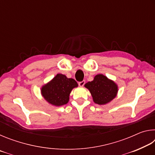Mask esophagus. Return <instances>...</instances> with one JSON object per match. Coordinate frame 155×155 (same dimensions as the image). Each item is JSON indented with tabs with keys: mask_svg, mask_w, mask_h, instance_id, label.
Segmentation results:
<instances>
[{
	"mask_svg": "<svg viewBox=\"0 0 155 155\" xmlns=\"http://www.w3.org/2000/svg\"><path fill=\"white\" fill-rule=\"evenodd\" d=\"M85 81H81V82L78 83V85L80 86V87H83V86L85 85Z\"/></svg>",
	"mask_w": 155,
	"mask_h": 155,
	"instance_id": "1",
	"label": "esophagus"
}]
</instances>
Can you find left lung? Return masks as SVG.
<instances>
[{
  "mask_svg": "<svg viewBox=\"0 0 155 155\" xmlns=\"http://www.w3.org/2000/svg\"><path fill=\"white\" fill-rule=\"evenodd\" d=\"M85 87L90 91L94 103L105 104L115 98L118 87L117 84L103 74H97L92 81L85 84Z\"/></svg>",
  "mask_w": 155,
  "mask_h": 155,
  "instance_id": "8db88e82",
  "label": "left lung"
}]
</instances>
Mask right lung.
Instances as JSON below:
<instances>
[{
	"label": "right lung",
	"instance_id": "right-lung-1",
	"mask_svg": "<svg viewBox=\"0 0 155 155\" xmlns=\"http://www.w3.org/2000/svg\"><path fill=\"white\" fill-rule=\"evenodd\" d=\"M78 83L73 78H68L62 74H57L52 79L42 86L41 95L48 103L54 106H61L69 101L70 94Z\"/></svg>",
	"mask_w": 155,
	"mask_h": 155
}]
</instances>
